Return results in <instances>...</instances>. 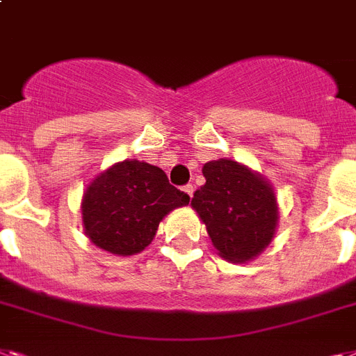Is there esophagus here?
Returning a JSON list of instances; mask_svg holds the SVG:
<instances>
[{"label": "esophagus", "instance_id": "1", "mask_svg": "<svg viewBox=\"0 0 356 356\" xmlns=\"http://www.w3.org/2000/svg\"><path fill=\"white\" fill-rule=\"evenodd\" d=\"M183 192L186 193L188 197H192V195H193V186H192V184H186V186L183 188Z\"/></svg>", "mask_w": 356, "mask_h": 356}]
</instances>
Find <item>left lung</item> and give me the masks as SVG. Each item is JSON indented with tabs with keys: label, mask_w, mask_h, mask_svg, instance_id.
Instances as JSON below:
<instances>
[{
	"label": "left lung",
	"mask_w": 356,
	"mask_h": 356,
	"mask_svg": "<svg viewBox=\"0 0 356 356\" xmlns=\"http://www.w3.org/2000/svg\"><path fill=\"white\" fill-rule=\"evenodd\" d=\"M207 183L193 193L192 208L207 227L213 248L227 261L248 263L270 245L278 227L273 184L232 159L203 166Z\"/></svg>",
	"instance_id": "1"
}]
</instances>
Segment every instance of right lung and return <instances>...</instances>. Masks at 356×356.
<instances>
[{
  "label": "right lung",
  "mask_w": 356,
  "mask_h": 356,
  "mask_svg": "<svg viewBox=\"0 0 356 356\" xmlns=\"http://www.w3.org/2000/svg\"><path fill=\"white\" fill-rule=\"evenodd\" d=\"M188 203L159 166L128 159L98 173L83 190V232L106 252L133 256L152 243L172 210Z\"/></svg>",
  "instance_id": "add662e5"
}]
</instances>
